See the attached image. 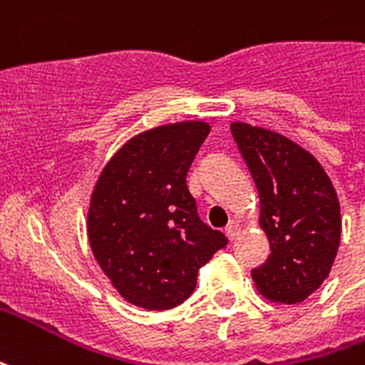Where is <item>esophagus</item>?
Masks as SVG:
<instances>
[{
    "label": "esophagus",
    "instance_id": "obj_1",
    "mask_svg": "<svg viewBox=\"0 0 365 365\" xmlns=\"http://www.w3.org/2000/svg\"><path fill=\"white\" fill-rule=\"evenodd\" d=\"M237 234H240V224L232 220V222L226 226V236H228V240H236Z\"/></svg>",
    "mask_w": 365,
    "mask_h": 365
}]
</instances>
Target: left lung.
Here are the masks:
<instances>
[{
	"mask_svg": "<svg viewBox=\"0 0 365 365\" xmlns=\"http://www.w3.org/2000/svg\"><path fill=\"white\" fill-rule=\"evenodd\" d=\"M261 199L271 253L251 269L265 298L298 304L315 292L341 244V207L325 170L307 150L269 129L230 125Z\"/></svg>",
	"mask_w": 365,
	"mask_h": 365,
	"instance_id": "left-lung-1",
	"label": "left lung"
}]
</instances>
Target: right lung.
I'll use <instances>...</instances> for the list:
<instances>
[{
  "instance_id": "obj_1",
  "label": "right lung",
  "mask_w": 365,
  "mask_h": 365,
  "mask_svg": "<svg viewBox=\"0 0 365 365\" xmlns=\"http://www.w3.org/2000/svg\"><path fill=\"white\" fill-rule=\"evenodd\" d=\"M203 121L137 135L102 170L88 210V242L115 290L135 306H180L197 272L228 244L197 212L187 170L207 139Z\"/></svg>"
}]
</instances>
